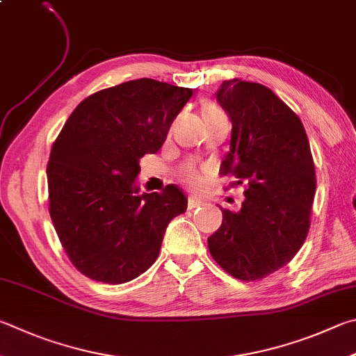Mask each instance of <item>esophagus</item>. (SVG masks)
Listing matches in <instances>:
<instances>
[{
    "label": "esophagus",
    "instance_id": "1",
    "mask_svg": "<svg viewBox=\"0 0 356 356\" xmlns=\"http://www.w3.org/2000/svg\"><path fill=\"white\" fill-rule=\"evenodd\" d=\"M200 205H204V200H200V199H197V197H188V209L190 210H193V209H196V207H200Z\"/></svg>",
    "mask_w": 356,
    "mask_h": 356
}]
</instances>
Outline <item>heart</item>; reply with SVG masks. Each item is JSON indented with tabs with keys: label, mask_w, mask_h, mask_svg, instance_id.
Instances as JSON below:
<instances>
[{
	"label": "heart",
	"mask_w": 356,
	"mask_h": 356,
	"mask_svg": "<svg viewBox=\"0 0 356 356\" xmlns=\"http://www.w3.org/2000/svg\"><path fill=\"white\" fill-rule=\"evenodd\" d=\"M218 115H222V112L219 111L215 104H204V107H202L204 120L213 118V116H218ZM180 177H182V180L186 185L193 186V188H197L200 182H202L199 171L193 165H185L182 168V171H180Z\"/></svg>",
	"instance_id": "heart-1"
}]
</instances>
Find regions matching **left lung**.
Wrapping results in <instances>:
<instances>
[{
	"label": "left lung",
	"instance_id": "8db88e82",
	"mask_svg": "<svg viewBox=\"0 0 356 356\" xmlns=\"http://www.w3.org/2000/svg\"><path fill=\"white\" fill-rule=\"evenodd\" d=\"M216 99L232 121L230 151L219 174L245 185L240 211L222 210L209 238L215 261L238 280L268 277L305 243L316 193L314 161L302 121L273 90L224 81Z\"/></svg>",
	"mask_w": 356,
	"mask_h": 356
}]
</instances>
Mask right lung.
I'll list each match as a JSON object with an SVG mask.
<instances>
[{
  "label": "right lung",
  "instance_id": "add662e5",
  "mask_svg": "<svg viewBox=\"0 0 356 356\" xmlns=\"http://www.w3.org/2000/svg\"><path fill=\"white\" fill-rule=\"evenodd\" d=\"M193 90L135 79L90 95L70 115L49 154V215L74 268L120 285L157 260L165 230L186 210L176 185L143 193L140 159L157 152Z\"/></svg>",
  "mask_w": 356,
  "mask_h": 356
}]
</instances>
